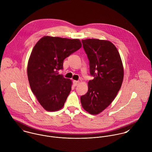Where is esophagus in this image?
<instances>
[{
  "label": "esophagus",
  "instance_id": "esophagus-1",
  "mask_svg": "<svg viewBox=\"0 0 152 152\" xmlns=\"http://www.w3.org/2000/svg\"><path fill=\"white\" fill-rule=\"evenodd\" d=\"M80 83V82L79 81H76V80H74L73 81V85L76 86H77Z\"/></svg>",
  "mask_w": 152,
  "mask_h": 152
}]
</instances>
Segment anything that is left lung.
Masks as SVG:
<instances>
[{"instance_id": "8db88e82", "label": "left lung", "mask_w": 152, "mask_h": 152, "mask_svg": "<svg viewBox=\"0 0 152 152\" xmlns=\"http://www.w3.org/2000/svg\"><path fill=\"white\" fill-rule=\"evenodd\" d=\"M90 64L88 91L80 97L83 108L91 115H98L107 108L121 88L124 69L120 54L110 41L97 39L82 40Z\"/></svg>"}]
</instances>
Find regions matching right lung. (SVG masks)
<instances>
[{
    "instance_id": "right-lung-1",
    "label": "right lung",
    "mask_w": 152,
    "mask_h": 152,
    "mask_svg": "<svg viewBox=\"0 0 152 152\" xmlns=\"http://www.w3.org/2000/svg\"><path fill=\"white\" fill-rule=\"evenodd\" d=\"M78 39L45 36L35 45L29 57L27 72L31 90L47 111L61 109L72 89V82L59 75L64 59L79 50Z\"/></svg>"
}]
</instances>
